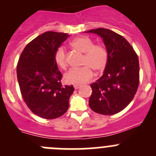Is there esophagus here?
Returning a JSON list of instances; mask_svg holds the SVG:
<instances>
[{
    "instance_id": "esophagus-1",
    "label": "esophagus",
    "mask_w": 156,
    "mask_h": 156,
    "mask_svg": "<svg viewBox=\"0 0 156 156\" xmlns=\"http://www.w3.org/2000/svg\"><path fill=\"white\" fill-rule=\"evenodd\" d=\"M80 87H81V85H78V84H75V85H74V88H75V90H78V88H80Z\"/></svg>"
}]
</instances>
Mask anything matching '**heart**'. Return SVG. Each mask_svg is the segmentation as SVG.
<instances>
[{
	"label": "heart",
	"mask_w": 156,
	"mask_h": 156,
	"mask_svg": "<svg viewBox=\"0 0 156 156\" xmlns=\"http://www.w3.org/2000/svg\"><path fill=\"white\" fill-rule=\"evenodd\" d=\"M72 48L84 53L82 68L69 70L65 75V81L68 84H81L92 78L93 71L100 72L106 68L108 62V53L106 47L103 44H94L90 37L82 36L75 38L72 42ZM55 62L60 69L66 70L68 66L66 52L63 47H59L53 56Z\"/></svg>",
	"instance_id": "b5f03b06"
}]
</instances>
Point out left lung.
<instances>
[{
  "instance_id": "8db88e82",
  "label": "left lung",
  "mask_w": 156,
  "mask_h": 156,
  "mask_svg": "<svg viewBox=\"0 0 156 156\" xmlns=\"http://www.w3.org/2000/svg\"><path fill=\"white\" fill-rule=\"evenodd\" d=\"M103 38L108 50V62L103 75L92 83L89 106L95 112L111 115L119 112L132 101L140 82L137 54L123 36L99 28L87 31Z\"/></svg>"
}]
</instances>
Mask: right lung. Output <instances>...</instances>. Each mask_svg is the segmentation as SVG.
Segmentation results:
<instances>
[{"instance_id": "1", "label": "right lung", "mask_w": 156, "mask_h": 156, "mask_svg": "<svg viewBox=\"0 0 156 156\" xmlns=\"http://www.w3.org/2000/svg\"><path fill=\"white\" fill-rule=\"evenodd\" d=\"M68 37L67 33H43L26 45L19 59L16 72L22 97L29 109L43 119L65 114L75 90L72 85H62V75L53 59Z\"/></svg>"}]
</instances>
